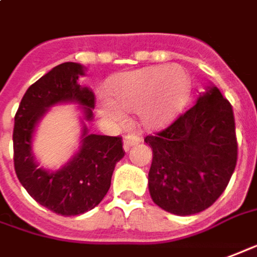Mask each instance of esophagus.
I'll list each match as a JSON object with an SVG mask.
<instances>
[{"label":"esophagus","instance_id":"obj_1","mask_svg":"<svg viewBox=\"0 0 257 257\" xmlns=\"http://www.w3.org/2000/svg\"><path fill=\"white\" fill-rule=\"evenodd\" d=\"M141 142V138L136 134H128V136L124 137V140H123V148H124V151H128L131 147H134L137 144H140Z\"/></svg>","mask_w":257,"mask_h":257}]
</instances>
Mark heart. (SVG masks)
Here are the masks:
<instances>
[{"instance_id":"heart-1","label":"heart","mask_w":257,"mask_h":257,"mask_svg":"<svg viewBox=\"0 0 257 257\" xmlns=\"http://www.w3.org/2000/svg\"><path fill=\"white\" fill-rule=\"evenodd\" d=\"M192 93L188 72L179 65H156L117 76L109 83L112 101L101 98L98 112L115 123L126 120L123 110L138 113L142 126L157 130L182 113Z\"/></svg>"}]
</instances>
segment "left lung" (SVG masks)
I'll return each instance as SVG.
<instances>
[{"instance_id":"8db88e82","label":"left lung","mask_w":257,"mask_h":257,"mask_svg":"<svg viewBox=\"0 0 257 257\" xmlns=\"http://www.w3.org/2000/svg\"><path fill=\"white\" fill-rule=\"evenodd\" d=\"M145 142L153 151L148 177L152 200L179 216L211 207L237 164L233 108L216 86L208 87L190 109Z\"/></svg>"}]
</instances>
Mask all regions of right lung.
I'll return each mask as SVG.
<instances>
[{
    "mask_svg": "<svg viewBox=\"0 0 257 257\" xmlns=\"http://www.w3.org/2000/svg\"><path fill=\"white\" fill-rule=\"evenodd\" d=\"M85 68L63 63L30 86L22 98L13 127V163L23 188L52 212L75 216L93 209L105 197L116 163L124 156L121 137L89 134L83 123L78 153L57 171L39 168L33 153L35 127L50 106L76 102L85 120L93 119L94 94L79 85Z\"/></svg>",
    "mask_w": 257,
    "mask_h": 257,
    "instance_id": "right-lung-1",
    "label": "right lung"
}]
</instances>
